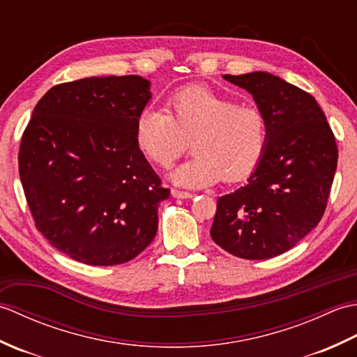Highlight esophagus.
I'll return each mask as SVG.
<instances>
[{"instance_id":"obj_1","label":"esophagus","mask_w":357,"mask_h":357,"mask_svg":"<svg viewBox=\"0 0 357 357\" xmlns=\"http://www.w3.org/2000/svg\"><path fill=\"white\" fill-rule=\"evenodd\" d=\"M172 195L174 198H179V199H188V198H193L192 193L188 192H183V190H176V188H172Z\"/></svg>"}]
</instances>
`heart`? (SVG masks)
I'll list each match as a JSON object with an SVG mask.
<instances>
[{
  "instance_id": "heart-1",
  "label": "heart",
  "mask_w": 357,
  "mask_h": 357,
  "mask_svg": "<svg viewBox=\"0 0 357 357\" xmlns=\"http://www.w3.org/2000/svg\"><path fill=\"white\" fill-rule=\"evenodd\" d=\"M164 112L142 110L135 139L151 164L167 169L184 155L193 156L173 172L176 184L206 187L222 179L238 183L265 153L268 123L261 109L204 86H187L167 98Z\"/></svg>"
}]
</instances>
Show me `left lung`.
<instances>
[{
    "instance_id": "8db88e82",
    "label": "left lung",
    "mask_w": 357,
    "mask_h": 357,
    "mask_svg": "<svg viewBox=\"0 0 357 357\" xmlns=\"http://www.w3.org/2000/svg\"><path fill=\"white\" fill-rule=\"evenodd\" d=\"M253 95L268 123L265 153L248 183L218 199L211 239L242 259L285 253L319 224L337 146L314 98L267 72L224 75Z\"/></svg>"
}]
</instances>
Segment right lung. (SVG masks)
Instances as JSON below:
<instances>
[{
	"instance_id": "obj_1",
	"label": "right lung",
	"mask_w": 357,
	"mask_h": 357,
	"mask_svg": "<svg viewBox=\"0 0 357 357\" xmlns=\"http://www.w3.org/2000/svg\"><path fill=\"white\" fill-rule=\"evenodd\" d=\"M149 87L138 75L63 82L22 133L20 178L35 227L75 261L124 264L155 238L170 190L135 139Z\"/></svg>"
}]
</instances>
